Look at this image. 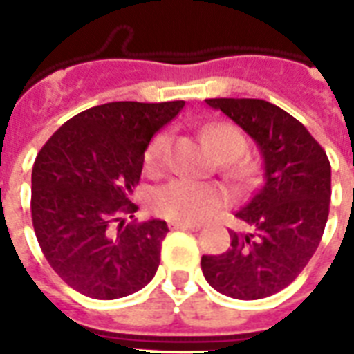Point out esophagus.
<instances>
[{
	"label": "esophagus",
	"mask_w": 354,
	"mask_h": 354,
	"mask_svg": "<svg viewBox=\"0 0 354 354\" xmlns=\"http://www.w3.org/2000/svg\"><path fill=\"white\" fill-rule=\"evenodd\" d=\"M169 227L171 230H189V232H198L200 224H196V222H169Z\"/></svg>",
	"instance_id": "34e87169"
}]
</instances>
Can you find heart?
<instances>
[{
	"label": "heart",
	"instance_id": "heart-1",
	"mask_svg": "<svg viewBox=\"0 0 354 354\" xmlns=\"http://www.w3.org/2000/svg\"><path fill=\"white\" fill-rule=\"evenodd\" d=\"M205 139L224 163L235 161L246 150V138L230 122H218L205 128ZM171 136L158 133L145 152V169L150 174H158L167 167L171 154ZM233 176H246L248 165L232 167ZM224 202V194L211 183L194 182L187 178H178L160 187L152 194V207L158 215L174 222H200L211 216Z\"/></svg>",
	"mask_w": 354,
	"mask_h": 354
}]
</instances>
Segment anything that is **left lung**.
I'll list each match as a JSON object with an SVG mask.
<instances>
[{
    "mask_svg": "<svg viewBox=\"0 0 354 354\" xmlns=\"http://www.w3.org/2000/svg\"><path fill=\"white\" fill-rule=\"evenodd\" d=\"M261 150L264 182L235 216L248 232H230L221 255H204L202 272L216 292L263 299L288 286L324 235L330 204V163L296 118L263 99H205Z\"/></svg>",
    "mask_w": 354,
    "mask_h": 354,
    "instance_id": "left-lung-1",
    "label": "left lung"
}]
</instances>
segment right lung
<instances>
[{"mask_svg": "<svg viewBox=\"0 0 354 354\" xmlns=\"http://www.w3.org/2000/svg\"><path fill=\"white\" fill-rule=\"evenodd\" d=\"M185 106L108 102L64 122L36 156L30 213L47 263L73 290L119 299L147 286L160 266L169 227L152 218L124 224L145 150Z\"/></svg>", "mask_w": 354, "mask_h": 354, "instance_id": "obj_1", "label": "right lung"}]
</instances>
